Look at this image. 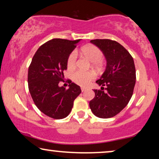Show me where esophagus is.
<instances>
[{
	"instance_id": "obj_1",
	"label": "esophagus",
	"mask_w": 159,
	"mask_h": 159,
	"mask_svg": "<svg viewBox=\"0 0 159 159\" xmlns=\"http://www.w3.org/2000/svg\"><path fill=\"white\" fill-rule=\"evenodd\" d=\"M87 90V89L85 88H81V90L82 92H84V91H85Z\"/></svg>"
}]
</instances>
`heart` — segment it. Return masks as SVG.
<instances>
[{
  "instance_id": "b5f03b06",
  "label": "heart",
  "mask_w": 159,
  "mask_h": 159,
  "mask_svg": "<svg viewBox=\"0 0 159 159\" xmlns=\"http://www.w3.org/2000/svg\"><path fill=\"white\" fill-rule=\"evenodd\" d=\"M81 53L92 62L93 66L98 67L101 65L103 53L98 47L93 45H86L82 48ZM66 66L69 71H73L75 69L77 66V53L75 51H72L69 55L66 61ZM94 79L95 74L91 71L84 72V71H77L72 75L73 81L80 86H88Z\"/></svg>"
}]
</instances>
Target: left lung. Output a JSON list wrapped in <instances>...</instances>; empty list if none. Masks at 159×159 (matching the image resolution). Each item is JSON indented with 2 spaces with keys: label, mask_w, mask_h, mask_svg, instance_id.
I'll return each mask as SVG.
<instances>
[{
  "label": "left lung",
  "mask_w": 159,
  "mask_h": 159,
  "mask_svg": "<svg viewBox=\"0 0 159 159\" xmlns=\"http://www.w3.org/2000/svg\"><path fill=\"white\" fill-rule=\"evenodd\" d=\"M90 43L101 50L107 64L97 84L101 90H93L95 98L90 101L92 112L99 118L116 116L129 103L136 82L134 60L130 53L116 41L96 39Z\"/></svg>",
  "instance_id": "left-lung-1"
}]
</instances>
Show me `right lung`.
<instances>
[{"label":"right lung","instance_id":"add662e5","mask_svg":"<svg viewBox=\"0 0 159 159\" xmlns=\"http://www.w3.org/2000/svg\"><path fill=\"white\" fill-rule=\"evenodd\" d=\"M80 40L55 38L48 41L36 51L28 69V88L38 109L55 119L66 117L74 101L81 93L80 87L69 80V88L59 87L64 80L69 54Z\"/></svg>","mask_w":159,"mask_h":159}]
</instances>
